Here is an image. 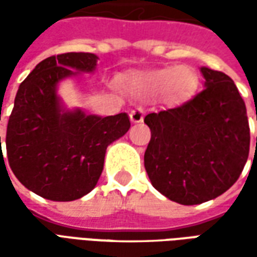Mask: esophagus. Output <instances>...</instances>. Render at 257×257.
I'll return each mask as SVG.
<instances>
[{
	"label": "esophagus",
	"mask_w": 257,
	"mask_h": 257,
	"mask_svg": "<svg viewBox=\"0 0 257 257\" xmlns=\"http://www.w3.org/2000/svg\"><path fill=\"white\" fill-rule=\"evenodd\" d=\"M129 117H131V121L135 123H139L143 121V118H145V110H143V107H138V108H135L131 111L129 114Z\"/></svg>",
	"instance_id": "obj_1"
}]
</instances>
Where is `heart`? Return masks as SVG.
<instances>
[{"mask_svg": "<svg viewBox=\"0 0 257 257\" xmlns=\"http://www.w3.org/2000/svg\"><path fill=\"white\" fill-rule=\"evenodd\" d=\"M197 74L187 66L165 67L135 74L126 81L128 89L135 96L142 99H153L164 95L169 103L187 100L197 89Z\"/></svg>", "mask_w": 257, "mask_h": 257, "instance_id": "b5f03b06", "label": "heart"}]
</instances>
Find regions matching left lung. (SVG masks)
<instances>
[{
    "label": "left lung",
    "instance_id": "1",
    "mask_svg": "<svg viewBox=\"0 0 257 257\" xmlns=\"http://www.w3.org/2000/svg\"><path fill=\"white\" fill-rule=\"evenodd\" d=\"M201 73L205 88L193 99L145 117L151 131L146 172L154 189L182 205L202 204L227 191L249 156L246 107L234 81L208 67Z\"/></svg>",
    "mask_w": 257,
    "mask_h": 257
}]
</instances>
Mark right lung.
Segmentation results:
<instances>
[{"label":"right lung","instance_id":"right-lung-1","mask_svg":"<svg viewBox=\"0 0 257 257\" xmlns=\"http://www.w3.org/2000/svg\"><path fill=\"white\" fill-rule=\"evenodd\" d=\"M96 62L93 53L51 56L37 64L18 89L7 126V157L20 183L42 198L74 201L92 191L107 146L131 128L126 112L99 117L62 106L59 82L78 71L92 73Z\"/></svg>","mask_w":257,"mask_h":257}]
</instances>
